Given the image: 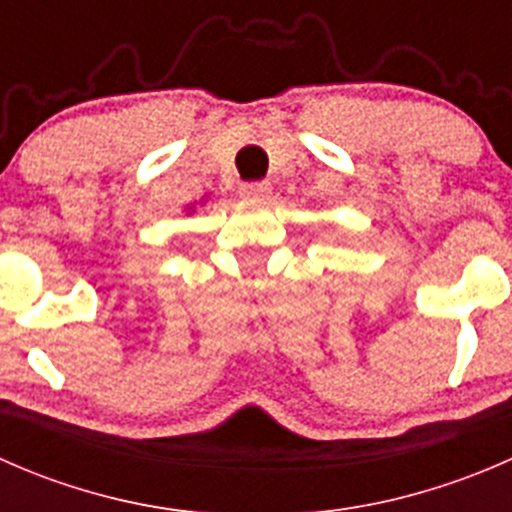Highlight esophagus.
Masks as SVG:
<instances>
[{"label":"esophagus","instance_id":"1","mask_svg":"<svg viewBox=\"0 0 512 512\" xmlns=\"http://www.w3.org/2000/svg\"><path fill=\"white\" fill-rule=\"evenodd\" d=\"M267 193H270V183H245V185H240V195H245V198L262 200V198H267Z\"/></svg>","mask_w":512,"mask_h":512}]
</instances>
